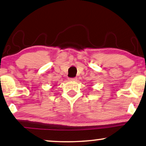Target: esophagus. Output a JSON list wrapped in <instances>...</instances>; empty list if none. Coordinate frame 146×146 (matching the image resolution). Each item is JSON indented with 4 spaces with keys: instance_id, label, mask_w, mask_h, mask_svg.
Instances as JSON below:
<instances>
[{
    "instance_id": "34e87169",
    "label": "esophagus",
    "mask_w": 146,
    "mask_h": 146,
    "mask_svg": "<svg viewBox=\"0 0 146 146\" xmlns=\"http://www.w3.org/2000/svg\"><path fill=\"white\" fill-rule=\"evenodd\" d=\"M69 80L70 81H75L77 80V77H73V78H69Z\"/></svg>"
}]
</instances>
